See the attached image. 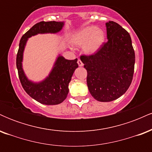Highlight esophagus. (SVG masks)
<instances>
[{
	"mask_svg": "<svg viewBox=\"0 0 152 152\" xmlns=\"http://www.w3.org/2000/svg\"><path fill=\"white\" fill-rule=\"evenodd\" d=\"M77 63H78V65L79 66H83V63H82V61H81V60H80V59H78Z\"/></svg>",
	"mask_w": 152,
	"mask_h": 152,
	"instance_id": "esophagus-1",
	"label": "esophagus"
}]
</instances>
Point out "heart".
Listing matches in <instances>:
<instances>
[{"instance_id":"heart-1","label":"heart","mask_w":152,"mask_h":152,"mask_svg":"<svg viewBox=\"0 0 152 152\" xmlns=\"http://www.w3.org/2000/svg\"><path fill=\"white\" fill-rule=\"evenodd\" d=\"M105 41V33L96 26H90L76 31L71 36V43L75 46H82L87 55L96 53Z\"/></svg>"}]
</instances>
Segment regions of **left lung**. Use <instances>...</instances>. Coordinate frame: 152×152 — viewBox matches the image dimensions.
Returning a JSON list of instances; mask_svg holds the SVG:
<instances>
[{"mask_svg":"<svg viewBox=\"0 0 152 152\" xmlns=\"http://www.w3.org/2000/svg\"><path fill=\"white\" fill-rule=\"evenodd\" d=\"M108 41L94 55L81 56L92 96L111 102L126 93L133 78L135 54L129 34L114 21L106 23Z\"/></svg>","mask_w":152,"mask_h":152,"instance_id":"1","label":"left lung"}]
</instances>
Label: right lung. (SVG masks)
I'll list each match as a JSON object with an SVG mask.
<instances>
[{"instance_id": "right-lung-1", "label": "right lung", "mask_w": 152, "mask_h": 152, "mask_svg": "<svg viewBox=\"0 0 152 152\" xmlns=\"http://www.w3.org/2000/svg\"><path fill=\"white\" fill-rule=\"evenodd\" d=\"M64 21H41L35 24L23 36L19 43L16 66L23 88L32 99L45 105H56L64 102L69 94V83L78 67V59L67 60L58 54L49 74L41 81L28 79L23 69L25 47L29 38L38 34H57L62 30Z\"/></svg>"}]
</instances>
